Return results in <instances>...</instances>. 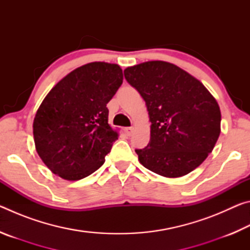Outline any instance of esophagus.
Returning <instances> with one entry per match:
<instances>
[{
  "label": "esophagus",
  "instance_id": "34e87169",
  "mask_svg": "<svg viewBox=\"0 0 250 250\" xmlns=\"http://www.w3.org/2000/svg\"><path fill=\"white\" fill-rule=\"evenodd\" d=\"M125 132L126 135H128V137H130V135L133 132V128L132 126H126V128H125Z\"/></svg>",
  "mask_w": 250,
  "mask_h": 250
}]
</instances>
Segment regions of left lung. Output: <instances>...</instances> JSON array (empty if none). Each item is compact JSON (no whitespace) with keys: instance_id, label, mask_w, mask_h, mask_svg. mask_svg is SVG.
I'll return each instance as SVG.
<instances>
[{"instance_id":"obj_1","label":"left lung","mask_w":250,"mask_h":250,"mask_svg":"<svg viewBox=\"0 0 250 250\" xmlns=\"http://www.w3.org/2000/svg\"><path fill=\"white\" fill-rule=\"evenodd\" d=\"M146 101L150 142L135 152L147 170L166 177L188 174L204 162L221 133V110L204 84L171 62H146L125 69Z\"/></svg>"}]
</instances>
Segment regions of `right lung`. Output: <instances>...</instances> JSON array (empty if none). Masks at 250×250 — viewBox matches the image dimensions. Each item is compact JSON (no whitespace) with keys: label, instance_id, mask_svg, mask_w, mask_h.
Instances as JSON below:
<instances>
[{"label":"right lung","instance_id":"obj_1","mask_svg":"<svg viewBox=\"0 0 250 250\" xmlns=\"http://www.w3.org/2000/svg\"><path fill=\"white\" fill-rule=\"evenodd\" d=\"M120 66L95 62L57 83L37 110L33 134L40 158L54 174L82 180L104 163L118 132L107 104L121 86Z\"/></svg>","mask_w":250,"mask_h":250}]
</instances>
